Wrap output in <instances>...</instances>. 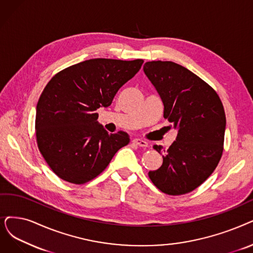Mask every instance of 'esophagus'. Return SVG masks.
Wrapping results in <instances>:
<instances>
[{"instance_id": "34e87169", "label": "esophagus", "mask_w": 253, "mask_h": 253, "mask_svg": "<svg viewBox=\"0 0 253 253\" xmlns=\"http://www.w3.org/2000/svg\"><path fill=\"white\" fill-rule=\"evenodd\" d=\"M133 142H134L136 145L140 146V147H146V146L148 145V143L146 142L145 140H143V139H139V138H135V139L133 140Z\"/></svg>"}]
</instances>
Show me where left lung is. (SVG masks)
<instances>
[{
    "mask_svg": "<svg viewBox=\"0 0 253 253\" xmlns=\"http://www.w3.org/2000/svg\"><path fill=\"white\" fill-rule=\"evenodd\" d=\"M143 70L162 99L164 118L177 129L175 141L164 150L163 164L148 176L163 193H189L213 173L221 159L223 105L213 88L179 64L150 61ZM154 148L162 154L161 145Z\"/></svg>",
    "mask_w": 253,
    "mask_h": 253,
    "instance_id": "1",
    "label": "left lung"
}]
</instances>
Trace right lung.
<instances>
[{"label": "right lung", "instance_id": "obj_1", "mask_svg": "<svg viewBox=\"0 0 253 253\" xmlns=\"http://www.w3.org/2000/svg\"><path fill=\"white\" fill-rule=\"evenodd\" d=\"M142 64V59H90L61 70L46 84L36 107V139L40 154L60 178L87 183L129 142L126 132L109 134L98 124L96 110L112 104Z\"/></svg>", "mask_w": 253, "mask_h": 253}]
</instances>
